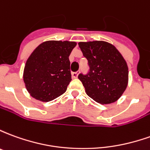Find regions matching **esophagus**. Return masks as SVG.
<instances>
[{"mask_svg": "<svg viewBox=\"0 0 150 150\" xmlns=\"http://www.w3.org/2000/svg\"><path fill=\"white\" fill-rule=\"evenodd\" d=\"M72 78H74V79H76L77 77H78V75H79V72L78 71H76V72H72Z\"/></svg>", "mask_w": 150, "mask_h": 150, "instance_id": "esophagus-1", "label": "esophagus"}]
</instances>
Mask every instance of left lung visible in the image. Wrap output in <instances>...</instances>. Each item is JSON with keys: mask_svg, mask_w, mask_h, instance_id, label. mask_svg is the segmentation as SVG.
Returning a JSON list of instances; mask_svg holds the SVG:
<instances>
[{"mask_svg": "<svg viewBox=\"0 0 150 150\" xmlns=\"http://www.w3.org/2000/svg\"><path fill=\"white\" fill-rule=\"evenodd\" d=\"M88 59L89 72L78 78L89 97L101 104H112L125 91L129 69L125 60L115 46L104 41L79 42Z\"/></svg>", "mask_w": 150, "mask_h": 150, "instance_id": "8db88e82", "label": "left lung"}]
</instances>
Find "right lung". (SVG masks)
I'll list each match as a JSON object with an SVG mask.
<instances>
[{
    "label": "right lung",
    "instance_id": "right-lung-1",
    "mask_svg": "<svg viewBox=\"0 0 150 150\" xmlns=\"http://www.w3.org/2000/svg\"><path fill=\"white\" fill-rule=\"evenodd\" d=\"M75 42L46 41L28 58L23 73L25 88L32 97L48 102L60 96L71 81L69 56Z\"/></svg>",
    "mask_w": 150,
    "mask_h": 150
}]
</instances>
